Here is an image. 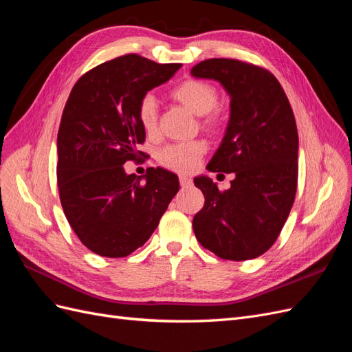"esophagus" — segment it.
<instances>
[{"label": "esophagus", "mask_w": 352, "mask_h": 352, "mask_svg": "<svg viewBox=\"0 0 352 352\" xmlns=\"http://www.w3.org/2000/svg\"><path fill=\"white\" fill-rule=\"evenodd\" d=\"M179 182H180V186H182V188H188L190 184H192V180H190V177H188L185 175H180Z\"/></svg>", "instance_id": "34e87169"}]
</instances>
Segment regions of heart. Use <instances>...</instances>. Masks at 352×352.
<instances>
[{
	"mask_svg": "<svg viewBox=\"0 0 352 352\" xmlns=\"http://www.w3.org/2000/svg\"><path fill=\"white\" fill-rule=\"evenodd\" d=\"M170 97L186 110L201 117V127L207 132H219L225 123V113L217 105L216 87L201 79H186L170 92ZM138 120L146 135H155L158 127V109L153 95H145L138 105ZM207 151L204 141L177 142L163 146L157 158L164 167L179 173H189L198 166Z\"/></svg>",
	"mask_w": 352,
	"mask_h": 352,
	"instance_id": "1",
	"label": "heart"
}]
</instances>
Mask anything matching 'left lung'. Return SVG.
I'll use <instances>...</instances> for the list:
<instances>
[{"instance_id":"8db88e82","label":"left lung","mask_w":352,"mask_h":352,"mask_svg":"<svg viewBox=\"0 0 352 352\" xmlns=\"http://www.w3.org/2000/svg\"><path fill=\"white\" fill-rule=\"evenodd\" d=\"M230 95L225 138L207 168L233 173L228 190L207 176L194 179L206 197L192 228L202 247L232 261L257 258L278 239L295 201L298 131L279 80L263 67L210 58L190 70Z\"/></svg>"}]
</instances>
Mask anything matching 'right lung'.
I'll use <instances>...</instances> for the list:
<instances>
[{
    "label": "right lung",
    "instance_id": "obj_1",
    "mask_svg": "<svg viewBox=\"0 0 352 352\" xmlns=\"http://www.w3.org/2000/svg\"><path fill=\"white\" fill-rule=\"evenodd\" d=\"M182 65H158L126 54L87 72L74 83L57 135V182L63 211L80 242L102 257L120 258L150 239L179 179L164 168L127 175L123 164L145 132L138 105Z\"/></svg>",
    "mask_w": 352,
    "mask_h": 352
}]
</instances>
